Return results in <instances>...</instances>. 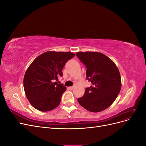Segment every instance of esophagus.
I'll return each mask as SVG.
<instances>
[{"instance_id": "1", "label": "esophagus", "mask_w": 146, "mask_h": 146, "mask_svg": "<svg viewBox=\"0 0 146 146\" xmlns=\"http://www.w3.org/2000/svg\"><path fill=\"white\" fill-rule=\"evenodd\" d=\"M74 86H70V87H69V89L70 90H72L74 89Z\"/></svg>"}]
</instances>
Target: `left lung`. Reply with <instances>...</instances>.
<instances>
[{"mask_svg":"<svg viewBox=\"0 0 146 146\" xmlns=\"http://www.w3.org/2000/svg\"><path fill=\"white\" fill-rule=\"evenodd\" d=\"M76 55L86 66V79L92 86L86 88L78 103L88 111L98 113L116 100L121 89V78L116 64L98 52H78Z\"/></svg>","mask_w":146,"mask_h":146,"instance_id":"obj_1","label":"left lung"}]
</instances>
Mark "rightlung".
Returning <instances> with one entry per match:
<instances>
[{"mask_svg":"<svg viewBox=\"0 0 146 146\" xmlns=\"http://www.w3.org/2000/svg\"><path fill=\"white\" fill-rule=\"evenodd\" d=\"M75 56L72 52L48 51L35 58L29 66L24 77V88L32 107L40 111H49L60 105L66 90L58 84L67 61Z\"/></svg>","mask_w":146,"mask_h":146,"instance_id":"1","label":"right lung"}]
</instances>
